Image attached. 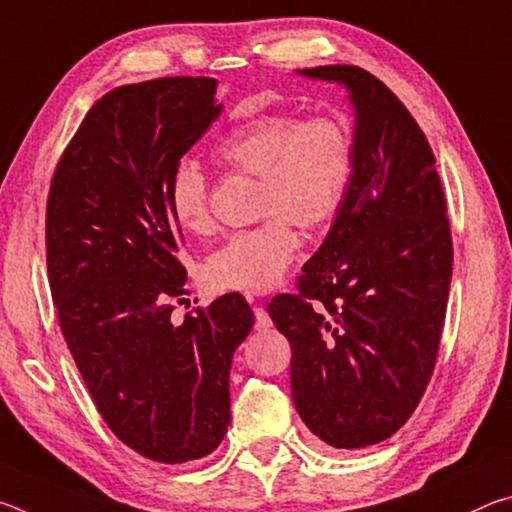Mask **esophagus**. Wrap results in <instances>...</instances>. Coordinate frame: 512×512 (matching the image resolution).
<instances>
[{"instance_id": "1", "label": "esophagus", "mask_w": 512, "mask_h": 512, "mask_svg": "<svg viewBox=\"0 0 512 512\" xmlns=\"http://www.w3.org/2000/svg\"><path fill=\"white\" fill-rule=\"evenodd\" d=\"M271 327V316L264 307H255V329L257 332H264V329Z\"/></svg>"}]
</instances>
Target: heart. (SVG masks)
<instances>
[{
    "instance_id": "heart-1",
    "label": "heart",
    "mask_w": 512,
    "mask_h": 512,
    "mask_svg": "<svg viewBox=\"0 0 512 512\" xmlns=\"http://www.w3.org/2000/svg\"><path fill=\"white\" fill-rule=\"evenodd\" d=\"M225 167L259 178L257 228L235 232L207 257L203 277L216 291H271L300 248L291 223L318 230L339 214L352 180V135L334 117L300 119L271 112L232 128L216 144ZM173 219L194 235L212 230L207 180L194 160H180L167 183Z\"/></svg>"
}]
</instances>
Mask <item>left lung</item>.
<instances>
[{
	"label": "left lung",
	"mask_w": 512,
	"mask_h": 512,
	"mask_svg": "<svg viewBox=\"0 0 512 512\" xmlns=\"http://www.w3.org/2000/svg\"><path fill=\"white\" fill-rule=\"evenodd\" d=\"M339 83L354 108L352 180L298 293L268 302L291 343V395L336 449L391 438L438 357L452 282V232L427 137L404 103L357 65L298 69Z\"/></svg>",
	"instance_id": "obj_1"
}]
</instances>
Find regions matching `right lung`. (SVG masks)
<instances>
[{"mask_svg":"<svg viewBox=\"0 0 512 512\" xmlns=\"http://www.w3.org/2000/svg\"><path fill=\"white\" fill-rule=\"evenodd\" d=\"M216 92L207 76L110 90L67 144L47 201L49 287L76 368L121 443L171 465L219 447L232 354L255 323L239 293L171 320L187 271L167 183L221 115Z\"/></svg>","mask_w":512,"mask_h":512,"instance_id":"1","label":"right lung"}]
</instances>
